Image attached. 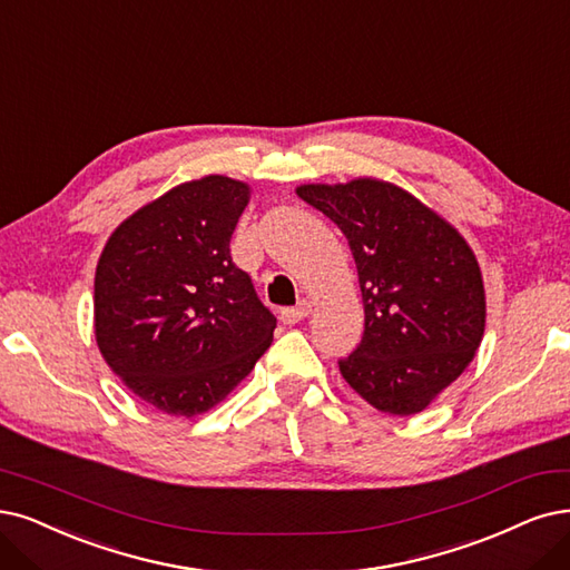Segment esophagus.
I'll return each instance as SVG.
<instances>
[{"label":"esophagus","mask_w":570,"mask_h":570,"mask_svg":"<svg viewBox=\"0 0 570 570\" xmlns=\"http://www.w3.org/2000/svg\"><path fill=\"white\" fill-rule=\"evenodd\" d=\"M309 312H312V305L307 301H301L298 305H293V307H282L279 309V320H282V324L293 326V324L303 322Z\"/></svg>","instance_id":"esophagus-1"}]
</instances>
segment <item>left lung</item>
Listing matches in <instances>:
<instances>
[{"instance_id":"1","label":"left lung","mask_w":570,"mask_h":570,"mask_svg":"<svg viewBox=\"0 0 570 570\" xmlns=\"http://www.w3.org/2000/svg\"><path fill=\"white\" fill-rule=\"evenodd\" d=\"M345 235L360 272L364 335L338 362L371 406L413 415L468 368L487 324L479 263L458 232L392 183L303 185Z\"/></svg>"}]
</instances>
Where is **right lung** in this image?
<instances>
[{"label": "right lung", "instance_id": "obj_1", "mask_svg": "<svg viewBox=\"0 0 570 570\" xmlns=\"http://www.w3.org/2000/svg\"><path fill=\"white\" fill-rule=\"evenodd\" d=\"M248 185L183 183L126 218L96 267V341L142 402L193 417L235 390L277 328L229 239Z\"/></svg>", "mask_w": 570, "mask_h": 570}]
</instances>
